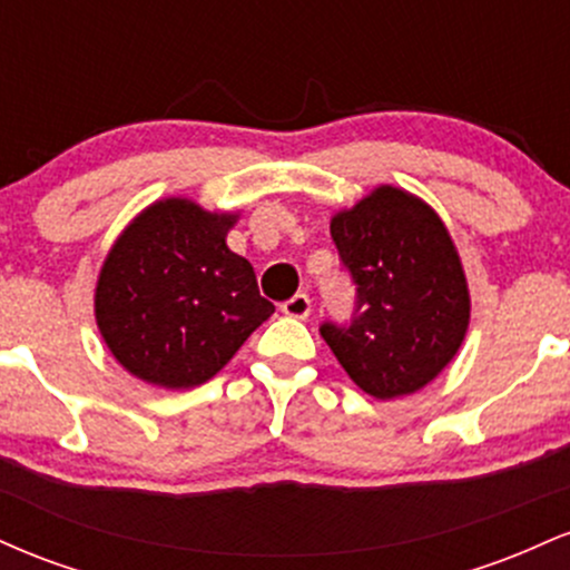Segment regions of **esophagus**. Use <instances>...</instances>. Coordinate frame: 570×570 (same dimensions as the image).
<instances>
[{
    "label": "esophagus",
    "mask_w": 570,
    "mask_h": 570,
    "mask_svg": "<svg viewBox=\"0 0 570 570\" xmlns=\"http://www.w3.org/2000/svg\"><path fill=\"white\" fill-rule=\"evenodd\" d=\"M281 311L292 318H307L311 316V297H307V294H294L292 299H286V303L281 305Z\"/></svg>",
    "instance_id": "obj_1"
}]
</instances>
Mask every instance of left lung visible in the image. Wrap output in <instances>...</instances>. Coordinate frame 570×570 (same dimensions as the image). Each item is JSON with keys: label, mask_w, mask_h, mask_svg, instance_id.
<instances>
[{"label": "left lung", "mask_w": 570, "mask_h": 570, "mask_svg": "<svg viewBox=\"0 0 570 570\" xmlns=\"http://www.w3.org/2000/svg\"><path fill=\"white\" fill-rule=\"evenodd\" d=\"M356 284L351 324H322L337 362L362 391L396 399L421 391L453 362L469 330L466 276L434 208L381 185L330 225Z\"/></svg>", "instance_id": "8db88e82"}]
</instances>
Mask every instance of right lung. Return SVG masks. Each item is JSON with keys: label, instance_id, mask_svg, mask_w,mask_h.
I'll list each match as a JSON object with an SVG mask.
<instances>
[{"label": "right lung", "instance_id": "right-lung-1", "mask_svg": "<svg viewBox=\"0 0 570 570\" xmlns=\"http://www.w3.org/2000/svg\"><path fill=\"white\" fill-rule=\"evenodd\" d=\"M235 219L166 198L144 208L109 248L96 284V324L130 375L195 389L276 311L248 259L225 244Z\"/></svg>", "mask_w": 570, "mask_h": 570}]
</instances>
